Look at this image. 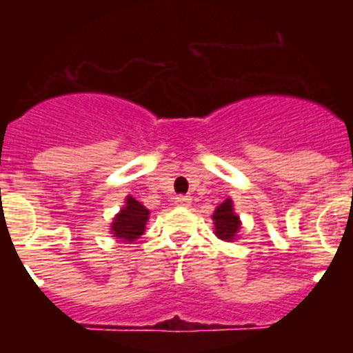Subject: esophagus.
<instances>
[{"label":"esophagus","instance_id":"obj_1","mask_svg":"<svg viewBox=\"0 0 353 353\" xmlns=\"http://www.w3.org/2000/svg\"><path fill=\"white\" fill-rule=\"evenodd\" d=\"M174 205L176 207H189L191 205V198L189 196H176L174 198Z\"/></svg>","mask_w":353,"mask_h":353}]
</instances>
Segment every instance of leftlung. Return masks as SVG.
<instances>
[{
    "mask_svg": "<svg viewBox=\"0 0 353 353\" xmlns=\"http://www.w3.org/2000/svg\"><path fill=\"white\" fill-rule=\"evenodd\" d=\"M214 230L215 235L219 236L221 240H226V242H233L240 230V217L233 210V201L230 198L224 199L219 207L215 208L214 215Z\"/></svg>",
    "mask_w": 353,
    "mask_h": 353,
    "instance_id": "left-lung-1",
    "label": "left lung"
}]
</instances>
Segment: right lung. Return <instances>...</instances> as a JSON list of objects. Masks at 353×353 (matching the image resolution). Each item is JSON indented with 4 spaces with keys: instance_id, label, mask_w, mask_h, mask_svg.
Here are the masks:
<instances>
[{
    "instance_id": "1",
    "label": "right lung",
    "mask_w": 353,
    "mask_h": 353,
    "mask_svg": "<svg viewBox=\"0 0 353 353\" xmlns=\"http://www.w3.org/2000/svg\"><path fill=\"white\" fill-rule=\"evenodd\" d=\"M148 215L150 210L145 205L139 203L138 199H134L132 196H127L125 207L114 215L111 233L121 242H134L145 233Z\"/></svg>"
}]
</instances>
